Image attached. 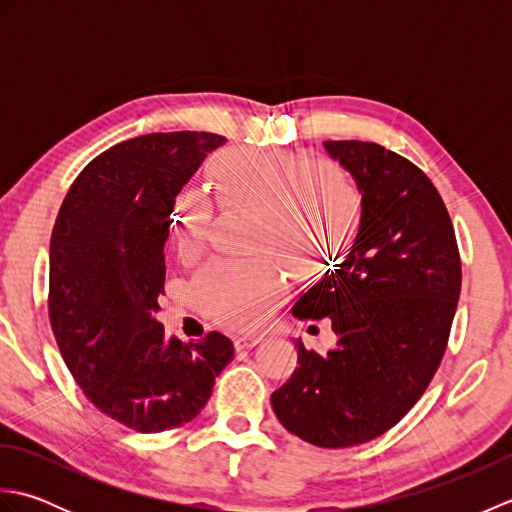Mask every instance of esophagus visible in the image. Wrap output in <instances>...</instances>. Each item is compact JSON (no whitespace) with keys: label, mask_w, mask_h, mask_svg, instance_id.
<instances>
[{"label":"esophagus","mask_w":512,"mask_h":512,"mask_svg":"<svg viewBox=\"0 0 512 512\" xmlns=\"http://www.w3.org/2000/svg\"><path fill=\"white\" fill-rule=\"evenodd\" d=\"M264 341L262 334H239L235 336V350H248V347H255Z\"/></svg>","instance_id":"esophagus-1"}]
</instances>
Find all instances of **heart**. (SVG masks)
I'll use <instances>...</instances> for the list:
<instances>
[{
	"label": "heart",
	"mask_w": 512,
	"mask_h": 512,
	"mask_svg": "<svg viewBox=\"0 0 512 512\" xmlns=\"http://www.w3.org/2000/svg\"><path fill=\"white\" fill-rule=\"evenodd\" d=\"M211 176L226 209L255 215L253 248L277 255L297 277L314 268L305 250L330 255L352 244L363 222V195L350 173L332 162L308 165L284 151L250 154L222 151ZM213 200L202 189H184L173 204L171 228L182 259L202 253L213 220ZM195 297L217 321L253 328L275 308L284 292V273L266 257L250 262H213L195 277Z\"/></svg>",
	"instance_id": "b5f03b06"
}]
</instances>
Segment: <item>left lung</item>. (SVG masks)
<instances>
[{
  "label": "left lung",
  "mask_w": 512,
  "mask_h": 512,
  "mask_svg": "<svg viewBox=\"0 0 512 512\" xmlns=\"http://www.w3.org/2000/svg\"><path fill=\"white\" fill-rule=\"evenodd\" d=\"M363 193L354 244L292 306L332 321L325 356L297 341V369L270 402L284 427L314 447L383 436L416 405L447 350L462 266L447 206L424 173L363 140H325Z\"/></svg>",
  "instance_id": "obj_1"
}]
</instances>
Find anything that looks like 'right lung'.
I'll use <instances>...</instances> for the list:
<instances>
[{"label":"right lung","mask_w":512,"mask_h":512,"mask_svg":"<svg viewBox=\"0 0 512 512\" xmlns=\"http://www.w3.org/2000/svg\"><path fill=\"white\" fill-rule=\"evenodd\" d=\"M224 143L209 132L118 143L76 176L52 228L48 312L63 361L92 405L140 433L198 416L235 352L220 332L184 345L156 321L176 195Z\"/></svg>","instance_id":"add662e5"}]
</instances>
